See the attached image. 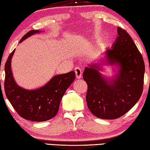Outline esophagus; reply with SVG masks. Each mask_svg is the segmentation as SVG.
Listing matches in <instances>:
<instances>
[{"mask_svg":"<svg viewBox=\"0 0 150 150\" xmlns=\"http://www.w3.org/2000/svg\"><path fill=\"white\" fill-rule=\"evenodd\" d=\"M75 73H76V76L77 78H80L82 77V72L81 68L80 67H76L75 68Z\"/></svg>","mask_w":150,"mask_h":150,"instance_id":"1","label":"esophagus"}]
</instances>
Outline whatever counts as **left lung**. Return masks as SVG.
Returning <instances> with one entry per match:
<instances>
[{
    "mask_svg": "<svg viewBox=\"0 0 150 150\" xmlns=\"http://www.w3.org/2000/svg\"><path fill=\"white\" fill-rule=\"evenodd\" d=\"M118 36L105 52L106 64L116 66L111 78L100 72L102 64H91L83 72L88 85L86 103L98 118L115 119L123 116L136 104L144 87L145 64L142 54L125 30L117 28Z\"/></svg>",
    "mask_w": 150,
    "mask_h": 150,
    "instance_id": "obj_1",
    "label": "left lung"
}]
</instances>
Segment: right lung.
<instances>
[{"mask_svg":"<svg viewBox=\"0 0 150 150\" xmlns=\"http://www.w3.org/2000/svg\"><path fill=\"white\" fill-rule=\"evenodd\" d=\"M39 30H31L23 37L19 43ZM15 50L9 55L4 66V91L9 102L21 117L27 120L42 122L52 119L58 112L62 96L76 78L74 71L56 75L38 89L27 90L16 83L11 70V59Z\"/></svg>","mask_w":150,"mask_h":150,"instance_id":"add662e5","label":"right lung"}]
</instances>
